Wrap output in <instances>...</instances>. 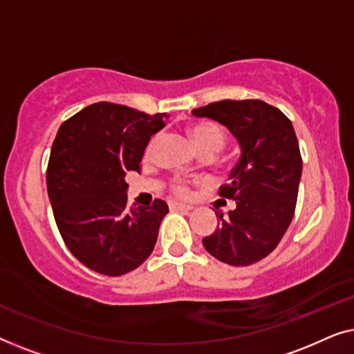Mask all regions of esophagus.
I'll return each mask as SVG.
<instances>
[{
  "label": "esophagus",
  "mask_w": 354,
  "mask_h": 354,
  "mask_svg": "<svg viewBox=\"0 0 354 354\" xmlns=\"http://www.w3.org/2000/svg\"><path fill=\"white\" fill-rule=\"evenodd\" d=\"M171 209H176V211H192L193 206L190 205H183V203H171Z\"/></svg>",
  "instance_id": "34e87169"
}]
</instances>
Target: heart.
Returning a JSON list of instances; mask_svg holds the SVG:
<instances>
[{
  "label": "heart",
  "mask_w": 354,
  "mask_h": 354,
  "mask_svg": "<svg viewBox=\"0 0 354 354\" xmlns=\"http://www.w3.org/2000/svg\"><path fill=\"white\" fill-rule=\"evenodd\" d=\"M192 138H193V143L196 145L198 149L214 148V149H217V151H219V149L222 148V145H224V135H222L219 129L212 127V125H196V127H193L192 129ZM154 142H156V138H154L153 142L149 143L148 153L153 149ZM172 190H174V193H177V195H188V192H190V187H188L187 182L178 180L172 185Z\"/></svg>",
  "instance_id": "heart-1"
}]
</instances>
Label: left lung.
Segmentation results:
<instances>
[{
    "instance_id": "1",
    "label": "left lung",
    "mask_w": 354,
    "mask_h": 354,
    "mask_svg": "<svg viewBox=\"0 0 354 354\" xmlns=\"http://www.w3.org/2000/svg\"><path fill=\"white\" fill-rule=\"evenodd\" d=\"M198 119L224 125L239 140L241 158L219 195L235 200L229 216L203 239L206 251L230 266L264 259L282 240L297 207L303 159L287 115L261 100H224L193 109Z\"/></svg>"
}]
</instances>
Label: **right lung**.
Here are the masks:
<instances>
[{
  "label": "right lung",
  "instance_id": "right-lung-1",
  "mask_svg": "<svg viewBox=\"0 0 354 354\" xmlns=\"http://www.w3.org/2000/svg\"><path fill=\"white\" fill-rule=\"evenodd\" d=\"M164 118L101 101L57 130L46 169L48 196L66 246L95 272L127 274L156 245L167 203L156 198L149 206H129L125 174L140 171Z\"/></svg>",
  "mask_w": 354,
  "mask_h": 354
}]
</instances>
